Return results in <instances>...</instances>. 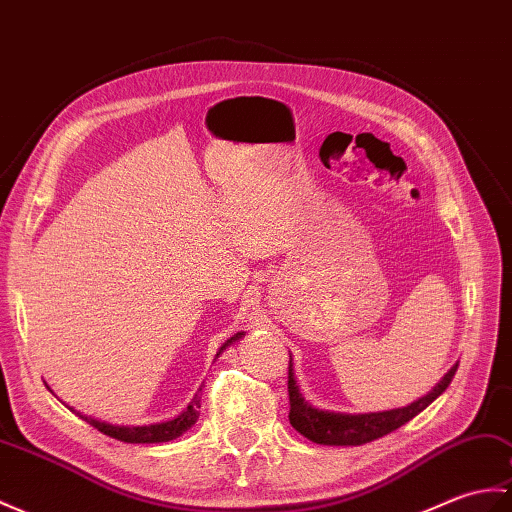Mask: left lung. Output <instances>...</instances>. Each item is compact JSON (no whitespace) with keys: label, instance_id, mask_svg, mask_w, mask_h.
Returning a JSON list of instances; mask_svg holds the SVG:
<instances>
[{"label":"left lung","instance_id":"1","mask_svg":"<svg viewBox=\"0 0 512 512\" xmlns=\"http://www.w3.org/2000/svg\"><path fill=\"white\" fill-rule=\"evenodd\" d=\"M458 371V364L451 366V371L441 379V384H436L432 392H427L419 401L410 403L408 408L386 410V412H371V414H340V412H327L312 408L307 403L299 386L294 382L292 373V358L288 364V395H290V425L296 432H301L305 438H310L312 443L318 445H366L371 441H377L390 432L399 430L401 425H406L423 412L430 403L441 397L445 388L451 384Z\"/></svg>","mask_w":512,"mask_h":512}]
</instances>
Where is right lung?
<instances>
[{
	"label": "right lung",
	"mask_w": 512,
	"mask_h": 512,
	"mask_svg": "<svg viewBox=\"0 0 512 512\" xmlns=\"http://www.w3.org/2000/svg\"><path fill=\"white\" fill-rule=\"evenodd\" d=\"M244 334H237L231 340H227L222 344L220 353L229 347L231 342H235L237 338H242ZM218 353V355H220ZM198 408H200V397L196 395L194 401L189 403L187 410L181 414V417H176L172 421H165V423H157V425H141V427H124V425H111V423H104V421H95L91 417H85V414L76 412L80 419H85L89 425H93L95 430L117 438V441H124V443H168L174 441V438L181 436L183 432H187L189 427H192L198 419Z\"/></svg>",
	"instance_id": "add662e5"
}]
</instances>
